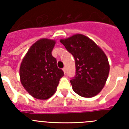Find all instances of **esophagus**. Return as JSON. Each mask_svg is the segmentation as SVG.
Wrapping results in <instances>:
<instances>
[{
	"instance_id": "esophagus-1",
	"label": "esophagus",
	"mask_w": 129,
	"mask_h": 129,
	"mask_svg": "<svg viewBox=\"0 0 129 129\" xmlns=\"http://www.w3.org/2000/svg\"><path fill=\"white\" fill-rule=\"evenodd\" d=\"M62 70H63L64 73V74H65V73H66V72H67V69H66V68H65V67H64V68H62Z\"/></svg>"
}]
</instances>
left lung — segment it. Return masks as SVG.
<instances>
[{
	"label": "left lung",
	"mask_w": 129,
	"mask_h": 129,
	"mask_svg": "<svg viewBox=\"0 0 129 129\" xmlns=\"http://www.w3.org/2000/svg\"><path fill=\"white\" fill-rule=\"evenodd\" d=\"M76 61V75L70 80L73 90L83 98H92L103 89L110 65L102 49L92 39L75 34L60 40Z\"/></svg>",
	"instance_id": "1"
}]
</instances>
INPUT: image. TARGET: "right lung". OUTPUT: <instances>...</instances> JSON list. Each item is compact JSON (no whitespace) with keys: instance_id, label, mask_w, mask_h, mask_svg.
I'll list each match as a JSON object with an SVG mask.
<instances>
[{"instance_id":"obj_1","label":"right lung","mask_w":129,"mask_h":129,"mask_svg":"<svg viewBox=\"0 0 129 129\" xmlns=\"http://www.w3.org/2000/svg\"><path fill=\"white\" fill-rule=\"evenodd\" d=\"M55 41L43 38L29 48L19 69L21 84L27 92L38 100H47L57 90L64 72L57 66L52 55Z\"/></svg>"}]
</instances>
